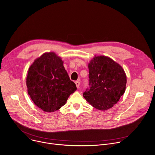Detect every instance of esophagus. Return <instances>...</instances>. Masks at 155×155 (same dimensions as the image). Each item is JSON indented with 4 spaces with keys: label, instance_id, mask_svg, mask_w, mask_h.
Listing matches in <instances>:
<instances>
[{
    "label": "esophagus",
    "instance_id": "1",
    "mask_svg": "<svg viewBox=\"0 0 155 155\" xmlns=\"http://www.w3.org/2000/svg\"><path fill=\"white\" fill-rule=\"evenodd\" d=\"M75 84H76V86H77V88H79V87H80V81L78 80V81H75Z\"/></svg>",
    "mask_w": 155,
    "mask_h": 155
}]
</instances>
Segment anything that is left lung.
<instances>
[{
	"label": "left lung",
	"instance_id": "8db88e82",
	"mask_svg": "<svg viewBox=\"0 0 155 155\" xmlns=\"http://www.w3.org/2000/svg\"><path fill=\"white\" fill-rule=\"evenodd\" d=\"M89 88L83 97L95 108L105 111L116 104L124 94L127 76L118 63L105 56L95 57L89 63Z\"/></svg>",
	"mask_w": 155,
	"mask_h": 155
}]
</instances>
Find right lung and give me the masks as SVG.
I'll return each mask as SVG.
<instances>
[{
    "label": "right lung",
    "instance_id": "right-lung-1",
    "mask_svg": "<svg viewBox=\"0 0 155 155\" xmlns=\"http://www.w3.org/2000/svg\"><path fill=\"white\" fill-rule=\"evenodd\" d=\"M26 84L34 104L48 113L61 108L77 90L63 61L54 52L45 53L35 60L28 69Z\"/></svg>",
    "mask_w": 155,
    "mask_h": 155
}]
</instances>
